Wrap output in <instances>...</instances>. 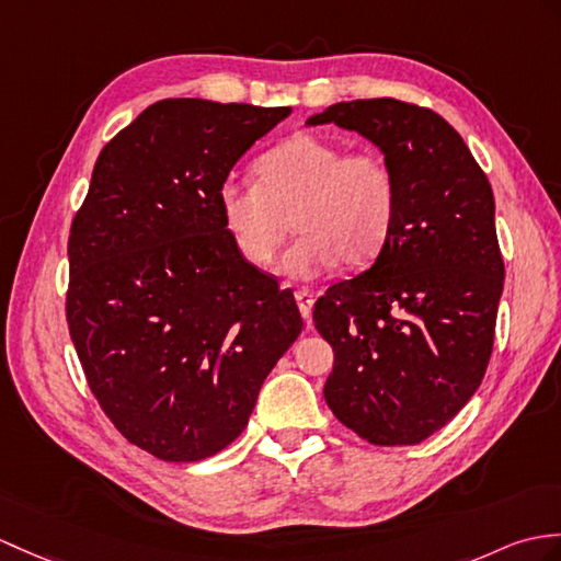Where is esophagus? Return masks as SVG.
I'll list each match as a JSON object with an SVG mask.
<instances>
[{"instance_id":"esophagus-1","label":"esophagus","mask_w":561,"mask_h":561,"mask_svg":"<svg viewBox=\"0 0 561 561\" xmlns=\"http://www.w3.org/2000/svg\"><path fill=\"white\" fill-rule=\"evenodd\" d=\"M296 306L301 310V316L306 322H310V312H312V304H316V296H312L310 289H296Z\"/></svg>"}]
</instances>
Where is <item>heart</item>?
Masks as SVG:
<instances>
[{
    "label": "heart",
    "mask_w": 561,
    "mask_h": 561,
    "mask_svg": "<svg viewBox=\"0 0 561 561\" xmlns=\"http://www.w3.org/2000/svg\"><path fill=\"white\" fill-rule=\"evenodd\" d=\"M257 184L227 179L217 191L221 225L251 265L265 267L294 225L301 231L282 270L310 279L336 260L366 265L397 217V179L382 154L346 150L316 134H294L255 162Z\"/></svg>",
    "instance_id": "obj_1"
}]
</instances>
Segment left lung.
<instances>
[{"label": "left lung", "instance_id": "left-lung-1", "mask_svg": "<svg viewBox=\"0 0 561 561\" xmlns=\"http://www.w3.org/2000/svg\"><path fill=\"white\" fill-rule=\"evenodd\" d=\"M308 124L373 140L399 191L373 267L312 310L334 351L324 401L370 445H419L466 407L492 356L504 260L490 181L463 138L413 102H340Z\"/></svg>", "mask_w": 561, "mask_h": 561}]
</instances>
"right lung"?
I'll use <instances>...</instances> for the list:
<instances>
[{"label":"right lung","instance_id":"add662e5","mask_svg":"<svg viewBox=\"0 0 561 561\" xmlns=\"http://www.w3.org/2000/svg\"><path fill=\"white\" fill-rule=\"evenodd\" d=\"M289 107L160 100L100 158L69 233L67 322L90 392L162 461H201L249 425L304 320L243 260L217 191Z\"/></svg>","mask_w":561,"mask_h":561}]
</instances>
